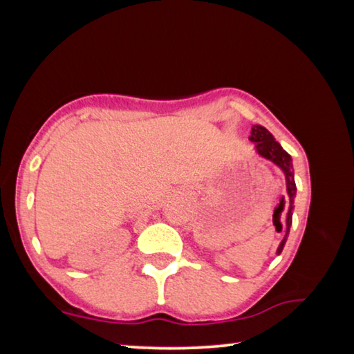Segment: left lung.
I'll return each instance as SVG.
<instances>
[{
  "instance_id": "8db88e82",
  "label": "left lung",
  "mask_w": 354,
  "mask_h": 354,
  "mask_svg": "<svg viewBox=\"0 0 354 354\" xmlns=\"http://www.w3.org/2000/svg\"><path fill=\"white\" fill-rule=\"evenodd\" d=\"M250 140L256 143V149L257 153H259L262 158H266L268 160H272V162L277 164L281 170L284 171L286 175V181H287V201H289V212H287V217H286V223H287V231H286V237L283 239V242L279 243L278 251L277 253L279 254L281 251L284 248V243H286V239L287 234H289V230H290V225H292V209H293V198H295V179H293V171H292V158L289 156V153H286L283 147L279 145V143L274 140V137L268 133V129H266L263 127H259V124H254L253 128H251V136H250ZM286 205V200L283 196V200H281L279 206L277 209L278 215L283 212ZM274 217V215H273ZM273 223L277 225V230H283V225H281L279 218L274 217L273 218Z\"/></svg>"
}]
</instances>
